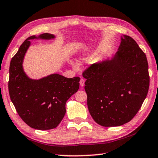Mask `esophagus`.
I'll return each mask as SVG.
<instances>
[{"instance_id":"34e87169","label":"esophagus","mask_w":158,"mask_h":158,"mask_svg":"<svg viewBox=\"0 0 158 158\" xmlns=\"http://www.w3.org/2000/svg\"><path fill=\"white\" fill-rule=\"evenodd\" d=\"M84 83H85V80L84 79H81V80H80L79 81V84L81 87H83L84 85Z\"/></svg>"}]
</instances>
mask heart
<instances>
[{
	"mask_svg": "<svg viewBox=\"0 0 158 158\" xmlns=\"http://www.w3.org/2000/svg\"><path fill=\"white\" fill-rule=\"evenodd\" d=\"M91 56H90L89 57H91ZM74 68H75V69H77V65H74Z\"/></svg>",
	"mask_w": 158,
	"mask_h": 158,
	"instance_id": "heart-1",
	"label": "heart"
}]
</instances>
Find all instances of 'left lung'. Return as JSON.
I'll return each instance as SVG.
<instances>
[{"label": "left lung", "instance_id": "left-lung-1", "mask_svg": "<svg viewBox=\"0 0 158 158\" xmlns=\"http://www.w3.org/2000/svg\"><path fill=\"white\" fill-rule=\"evenodd\" d=\"M87 105L93 120L104 127L130 121L148 94L146 56L132 37L123 35L111 60L93 64L83 73Z\"/></svg>", "mask_w": 158, "mask_h": 158}]
</instances>
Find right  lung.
<instances>
[{"label":"right lung","instance_id":"1","mask_svg":"<svg viewBox=\"0 0 158 158\" xmlns=\"http://www.w3.org/2000/svg\"><path fill=\"white\" fill-rule=\"evenodd\" d=\"M52 34L33 35L23 42L10 65L9 94L19 116L28 126L40 130L56 127L65 116L67 100L79 88V77L66 78L53 74L38 80L31 79L23 69V60L30 40L54 38Z\"/></svg>","mask_w":158,"mask_h":158}]
</instances>
